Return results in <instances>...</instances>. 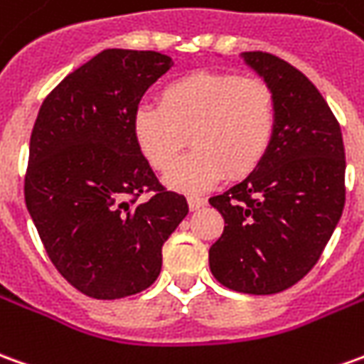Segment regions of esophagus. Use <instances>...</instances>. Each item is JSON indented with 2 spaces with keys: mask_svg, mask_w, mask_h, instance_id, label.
I'll return each instance as SVG.
<instances>
[{
  "mask_svg": "<svg viewBox=\"0 0 364 364\" xmlns=\"http://www.w3.org/2000/svg\"><path fill=\"white\" fill-rule=\"evenodd\" d=\"M187 203H189L191 210H199V208H203L205 205H207V200L203 199V197H189Z\"/></svg>",
  "mask_w": 364,
  "mask_h": 364,
  "instance_id": "34e87169",
  "label": "esophagus"
}]
</instances>
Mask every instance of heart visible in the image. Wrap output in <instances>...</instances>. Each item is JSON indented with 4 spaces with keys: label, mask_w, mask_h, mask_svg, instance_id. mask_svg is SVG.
I'll use <instances>...</instances> for the list:
<instances>
[{
    "label": "heart",
    "mask_w": 364,
    "mask_h": 364,
    "mask_svg": "<svg viewBox=\"0 0 364 364\" xmlns=\"http://www.w3.org/2000/svg\"><path fill=\"white\" fill-rule=\"evenodd\" d=\"M278 128V98L264 78L197 70L165 85L159 104H139L132 129L156 171L169 169L186 145L193 151L165 181L183 193L210 189L223 177L252 173L270 151Z\"/></svg>",
    "instance_id": "heart-1"
}]
</instances>
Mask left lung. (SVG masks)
<instances>
[{
    "label": "left lung",
    "instance_id": "obj_1",
    "mask_svg": "<svg viewBox=\"0 0 364 364\" xmlns=\"http://www.w3.org/2000/svg\"><path fill=\"white\" fill-rule=\"evenodd\" d=\"M244 60L278 98L268 156L242 183L210 197L225 230L208 250L213 276L228 289L270 296L314 268L345 207L341 126L314 82L272 53Z\"/></svg>",
    "mask_w": 364,
    "mask_h": 364
}]
</instances>
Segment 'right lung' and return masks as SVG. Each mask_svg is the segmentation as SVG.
I'll return each mask as SVG.
<instances>
[{"mask_svg":"<svg viewBox=\"0 0 364 364\" xmlns=\"http://www.w3.org/2000/svg\"><path fill=\"white\" fill-rule=\"evenodd\" d=\"M171 65L156 50H102L41 104L25 203L58 274L88 297L149 288L165 240L189 213L187 199L159 183L132 129L141 96Z\"/></svg>","mask_w":364,"mask_h":364,"instance_id":"1","label":"right lung"}]
</instances>
